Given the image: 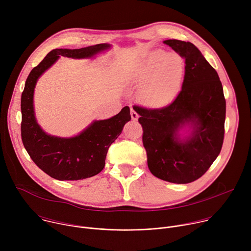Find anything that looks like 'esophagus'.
Wrapping results in <instances>:
<instances>
[{
  "label": "esophagus",
  "mask_w": 251,
  "mask_h": 251,
  "mask_svg": "<svg viewBox=\"0 0 251 251\" xmlns=\"http://www.w3.org/2000/svg\"><path fill=\"white\" fill-rule=\"evenodd\" d=\"M131 118H132V120H133V121H137V120H138V118H139L138 113H137L136 111H134L133 109H131Z\"/></svg>",
  "instance_id": "1"
}]
</instances>
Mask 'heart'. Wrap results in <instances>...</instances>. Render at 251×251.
<instances>
[{"mask_svg":"<svg viewBox=\"0 0 251 251\" xmlns=\"http://www.w3.org/2000/svg\"><path fill=\"white\" fill-rule=\"evenodd\" d=\"M185 74L183 58L157 49L134 62L128 70L130 82L141 86L142 101L149 107L171 103L181 90Z\"/></svg>","mask_w":251,"mask_h":251,"instance_id":"heart-1","label":"heart"}]
</instances>
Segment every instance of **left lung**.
Segmentation results:
<instances>
[{
  "label": "left lung",
  "mask_w": 251,
  "mask_h": 251,
  "mask_svg": "<svg viewBox=\"0 0 251 251\" xmlns=\"http://www.w3.org/2000/svg\"><path fill=\"white\" fill-rule=\"evenodd\" d=\"M164 44L185 58L182 90L166 107L134 106L143 128V145L150 172L163 181L188 184L201 177L221 153L226 121V99L219 75L190 42ZM188 126L190 133L178 134Z\"/></svg>",
  "instance_id": "1"
}]
</instances>
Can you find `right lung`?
Returning a JSON list of instances; mask_svg holds the SVG:
<instances>
[{
	"label": "right lung",
	"instance_id": "obj_1",
	"mask_svg": "<svg viewBox=\"0 0 251 251\" xmlns=\"http://www.w3.org/2000/svg\"><path fill=\"white\" fill-rule=\"evenodd\" d=\"M108 44H99L77 50L55 49L29 73L22 93V140L31 160L41 170L59 181H77L99 174L107 152L121 134L124 125L131 120L130 108L125 106L115 116L95 120L80 134L61 138L47 134L38 124L33 109V92L40 76L59 56L90 58L110 49Z\"/></svg>",
	"mask_w": 251,
	"mask_h": 251
}]
</instances>
